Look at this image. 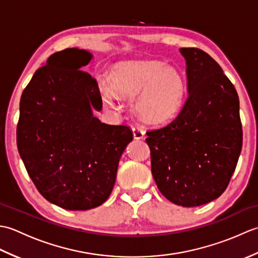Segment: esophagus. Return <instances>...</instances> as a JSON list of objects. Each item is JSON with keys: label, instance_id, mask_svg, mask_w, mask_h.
Instances as JSON below:
<instances>
[{"label": "esophagus", "instance_id": "1", "mask_svg": "<svg viewBox=\"0 0 258 258\" xmlns=\"http://www.w3.org/2000/svg\"><path fill=\"white\" fill-rule=\"evenodd\" d=\"M133 135H134L135 140H141V139L144 138L145 132L140 125H134L133 126Z\"/></svg>", "mask_w": 258, "mask_h": 258}]
</instances>
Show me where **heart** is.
<instances>
[{
  "label": "heart",
  "instance_id": "b5f03b06",
  "mask_svg": "<svg viewBox=\"0 0 258 258\" xmlns=\"http://www.w3.org/2000/svg\"><path fill=\"white\" fill-rule=\"evenodd\" d=\"M102 91L104 102L112 105L118 97L138 95L135 109L142 119L162 123L172 118L182 106L185 83L179 71L157 61L134 59L113 65Z\"/></svg>",
  "mask_w": 258,
  "mask_h": 258
}]
</instances>
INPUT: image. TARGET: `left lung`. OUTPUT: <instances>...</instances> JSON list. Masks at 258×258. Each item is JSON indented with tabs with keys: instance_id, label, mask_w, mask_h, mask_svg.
Segmentation results:
<instances>
[{
	"instance_id": "left-lung-1",
	"label": "left lung",
	"mask_w": 258,
	"mask_h": 258,
	"mask_svg": "<svg viewBox=\"0 0 258 258\" xmlns=\"http://www.w3.org/2000/svg\"><path fill=\"white\" fill-rule=\"evenodd\" d=\"M188 95L177 116L146 132L151 169L161 193L179 206L194 207L220 197L242 151L237 92L212 56L182 47Z\"/></svg>"
}]
</instances>
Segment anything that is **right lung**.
Here are the masks:
<instances>
[{
    "instance_id": "right-lung-1",
    "label": "right lung",
    "mask_w": 258,
    "mask_h": 258,
    "mask_svg": "<svg viewBox=\"0 0 258 258\" xmlns=\"http://www.w3.org/2000/svg\"><path fill=\"white\" fill-rule=\"evenodd\" d=\"M92 54L79 48L54 53L22 93L16 142L35 187L69 211L100 206L112 193L120 155L133 140L127 125L102 123L94 78L80 70Z\"/></svg>"
}]
</instances>
